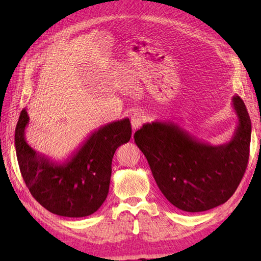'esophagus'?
Wrapping results in <instances>:
<instances>
[{
	"label": "esophagus",
	"mask_w": 261,
	"mask_h": 261,
	"mask_svg": "<svg viewBox=\"0 0 261 261\" xmlns=\"http://www.w3.org/2000/svg\"><path fill=\"white\" fill-rule=\"evenodd\" d=\"M143 121H145V115H143L141 112H137L131 115V125L134 131L139 129L141 124L143 123Z\"/></svg>",
	"instance_id": "obj_1"
}]
</instances>
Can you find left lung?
Masks as SVG:
<instances>
[{"label":"left lung","mask_w":261,"mask_h":261,"mask_svg":"<svg viewBox=\"0 0 261 261\" xmlns=\"http://www.w3.org/2000/svg\"><path fill=\"white\" fill-rule=\"evenodd\" d=\"M238 125L228 143L212 146L173 122L154 121L135 134L159 190L185 212H203L225 203L248 165L251 121L240 96L232 97Z\"/></svg>","instance_id":"1"}]
</instances>
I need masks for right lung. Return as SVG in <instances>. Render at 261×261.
<instances>
[{
    "instance_id": "1",
    "label": "right lung",
    "mask_w": 261,
    "mask_h": 261,
    "mask_svg": "<svg viewBox=\"0 0 261 261\" xmlns=\"http://www.w3.org/2000/svg\"><path fill=\"white\" fill-rule=\"evenodd\" d=\"M28 123L24 108L14 141L21 175L31 195L49 212L60 216L83 218L96 212L108 196L114 152L131 138L129 119L98 127L64 163L39 154L28 145Z\"/></svg>"
}]
</instances>
